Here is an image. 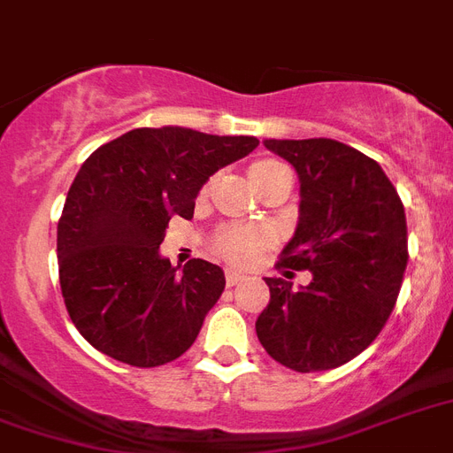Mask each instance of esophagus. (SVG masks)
I'll return each mask as SVG.
<instances>
[{
	"instance_id": "1",
	"label": "esophagus",
	"mask_w": 453,
	"mask_h": 453,
	"mask_svg": "<svg viewBox=\"0 0 453 453\" xmlns=\"http://www.w3.org/2000/svg\"><path fill=\"white\" fill-rule=\"evenodd\" d=\"M244 274H242V272H237V270H226V281H227V286H234V284H239V281H244Z\"/></svg>"
}]
</instances>
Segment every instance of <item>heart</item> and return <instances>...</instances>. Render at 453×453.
<instances>
[{
    "mask_svg": "<svg viewBox=\"0 0 453 453\" xmlns=\"http://www.w3.org/2000/svg\"><path fill=\"white\" fill-rule=\"evenodd\" d=\"M284 167L281 163H272V160H265V163H256L251 167V174L256 172H265V169ZM265 242H267V233L263 227L256 226H242V223H234V226L220 227L214 237V249L219 256H223L230 263L237 265H249L258 258V253L263 251Z\"/></svg>",
    "mask_w": 453,
    "mask_h": 453,
    "instance_id": "1",
    "label": "heart"
}]
</instances>
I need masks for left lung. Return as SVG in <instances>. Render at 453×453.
<instances>
[{
  "instance_id": "8db88e82",
  "label": "left lung",
  "mask_w": 453,
  "mask_h": 453,
  "mask_svg": "<svg viewBox=\"0 0 453 453\" xmlns=\"http://www.w3.org/2000/svg\"><path fill=\"white\" fill-rule=\"evenodd\" d=\"M296 167L300 216L281 265L310 270L293 290L265 277L260 344L296 372L333 370L365 351L388 321L407 267V223L380 163L334 139H265Z\"/></svg>"
}]
</instances>
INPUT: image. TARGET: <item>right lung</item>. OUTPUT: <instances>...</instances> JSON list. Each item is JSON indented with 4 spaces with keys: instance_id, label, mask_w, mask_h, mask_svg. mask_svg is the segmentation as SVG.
Here are the masks:
<instances>
[{
    "instance_id": "obj_1",
    "label": "right lung",
    "mask_w": 453,
    "mask_h": 453,
    "mask_svg": "<svg viewBox=\"0 0 453 453\" xmlns=\"http://www.w3.org/2000/svg\"><path fill=\"white\" fill-rule=\"evenodd\" d=\"M256 137L163 125L137 127L81 165L58 223L60 288L72 323L97 351L157 367L190 349L226 274L160 253L169 219H190L209 176L249 156Z\"/></svg>"
}]
</instances>
